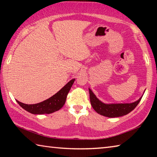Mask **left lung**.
<instances>
[{
    "mask_svg": "<svg viewBox=\"0 0 157 157\" xmlns=\"http://www.w3.org/2000/svg\"><path fill=\"white\" fill-rule=\"evenodd\" d=\"M90 94V101L94 109L98 113L109 118L121 117L131 112L140 102L143 95L139 100L132 103H111L106 104L98 99L91 89H89Z\"/></svg>",
    "mask_w": 157,
    "mask_h": 157,
    "instance_id": "8db88e82",
    "label": "left lung"
}]
</instances>
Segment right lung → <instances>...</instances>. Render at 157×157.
I'll return each instance as SVG.
<instances>
[{
  "label": "right lung",
  "mask_w": 157,
  "mask_h": 157,
  "mask_svg": "<svg viewBox=\"0 0 157 157\" xmlns=\"http://www.w3.org/2000/svg\"><path fill=\"white\" fill-rule=\"evenodd\" d=\"M75 79L69 81L63 88L48 99L34 105H26L17 101L21 107L33 114H49L59 110L65 104L66 97Z\"/></svg>",
  "instance_id": "obj_1"
}]
</instances>
